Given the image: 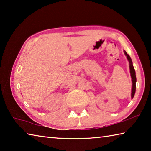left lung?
<instances>
[{
    "label": "left lung",
    "mask_w": 151,
    "mask_h": 151,
    "mask_svg": "<svg viewBox=\"0 0 151 151\" xmlns=\"http://www.w3.org/2000/svg\"><path fill=\"white\" fill-rule=\"evenodd\" d=\"M124 54L126 56H127V58L128 60L129 63H130V75L132 77V98H133L134 96L135 91H136V73H135V70L134 68V66L132 65V60L129 55L126 53V52L124 51Z\"/></svg>",
    "instance_id": "obj_1"
}]
</instances>
